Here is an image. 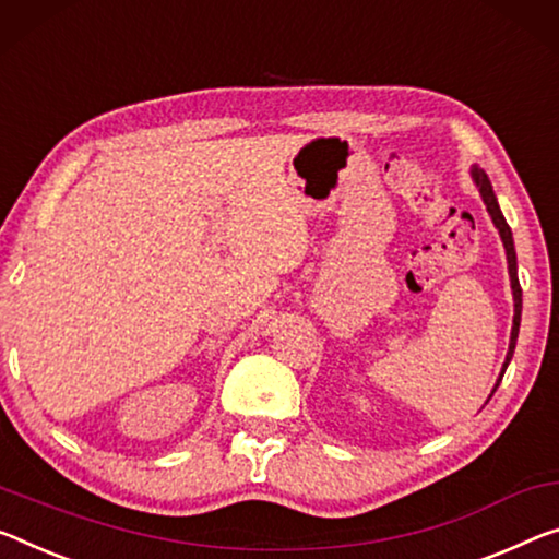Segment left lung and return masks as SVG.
I'll return each mask as SVG.
<instances>
[{
    "label": "left lung",
    "mask_w": 559,
    "mask_h": 559,
    "mask_svg": "<svg viewBox=\"0 0 559 559\" xmlns=\"http://www.w3.org/2000/svg\"><path fill=\"white\" fill-rule=\"evenodd\" d=\"M472 175V182L477 185L479 197H483L485 207L489 212V217H492V225L500 231V239L504 245V254H508V272H510V287H512V302H514V317H512V332H510V347H508V357H504V365H502V372H500V380H497L495 390L500 388L502 382V374L504 369H508L510 359L514 355V345H518V334H520V320H522V289H520V280H518V252H514V239H512V229L508 225V219H504V214L500 210V204H497V197L492 185H489V177L485 175V169H479L477 165H472L469 169ZM495 390L489 392V397H492Z\"/></svg>",
    "instance_id": "1"
}]
</instances>
